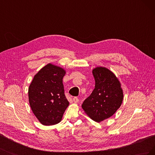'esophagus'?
Wrapping results in <instances>:
<instances>
[{"instance_id":"34e87169","label":"esophagus","mask_w":155,"mask_h":155,"mask_svg":"<svg viewBox=\"0 0 155 155\" xmlns=\"http://www.w3.org/2000/svg\"><path fill=\"white\" fill-rule=\"evenodd\" d=\"M72 101L74 102V103H78L79 101V99L77 97H74L72 98Z\"/></svg>"}]
</instances>
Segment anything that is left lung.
Wrapping results in <instances>:
<instances>
[{
	"instance_id": "8db88e82",
	"label": "left lung",
	"mask_w": 155,
	"mask_h": 155,
	"mask_svg": "<svg viewBox=\"0 0 155 155\" xmlns=\"http://www.w3.org/2000/svg\"><path fill=\"white\" fill-rule=\"evenodd\" d=\"M95 88L81 105L87 114L97 122L110 118L121 105L123 91L115 75L109 69L97 67L93 70Z\"/></svg>"
}]
</instances>
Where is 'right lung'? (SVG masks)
<instances>
[{"label": "right lung", "instance_id": "add662e5", "mask_svg": "<svg viewBox=\"0 0 155 155\" xmlns=\"http://www.w3.org/2000/svg\"><path fill=\"white\" fill-rule=\"evenodd\" d=\"M64 74L63 68L48 64L35 75L29 87L31 109L44 125L60 122L69 105L63 84Z\"/></svg>", "mask_w": 155, "mask_h": 155}]
</instances>
